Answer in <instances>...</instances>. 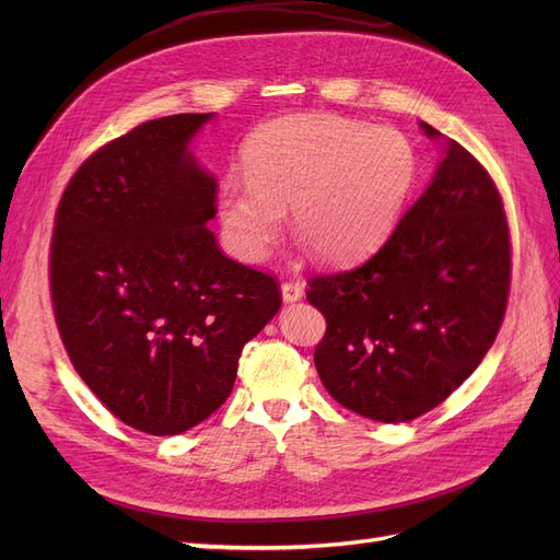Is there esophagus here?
<instances>
[{"mask_svg":"<svg viewBox=\"0 0 560 560\" xmlns=\"http://www.w3.org/2000/svg\"><path fill=\"white\" fill-rule=\"evenodd\" d=\"M280 292H282L284 303H296L303 296V287L299 282H284Z\"/></svg>","mask_w":560,"mask_h":560,"instance_id":"obj_1","label":"esophagus"}]
</instances>
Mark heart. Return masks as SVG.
Returning a JSON list of instances; mask_svg holds the SVG:
<instances>
[{"instance_id": "b5f03b06", "label": "heart", "mask_w": 560, "mask_h": 560, "mask_svg": "<svg viewBox=\"0 0 560 560\" xmlns=\"http://www.w3.org/2000/svg\"><path fill=\"white\" fill-rule=\"evenodd\" d=\"M245 182L217 191V219L233 257L257 264L280 235L284 210L319 261L348 264L395 231L420 156L397 128L338 114H294L261 126L243 149Z\"/></svg>"}]
</instances>
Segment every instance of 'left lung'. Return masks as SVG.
Here are the masks:
<instances>
[{"instance_id":"obj_1","label":"left lung","mask_w":560,"mask_h":560,"mask_svg":"<svg viewBox=\"0 0 560 560\" xmlns=\"http://www.w3.org/2000/svg\"><path fill=\"white\" fill-rule=\"evenodd\" d=\"M442 161L387 243L362 266L317 276L327 319L315 369L346 409L406 422L442 404L500 331L512 252L493 179L455 140L420 124Z\"/></svg>"}]
</instances>
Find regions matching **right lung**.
Wrapping results in <instances>:
<instances>
[{"label":"right lung","instance_id":"add662e5","mask_svg":"<svg viewBox=\"0 0 560 560\" xmlns=\"http://www.w3.org/2000/svg\"><path fill=\"white\" fill-rule=\"evenodd\" d=\"M214 114L147 121L83 163L60 198L50 294L95 397L147 434H182L231 395L243 346L280 311L276 280L208 229L217 179L191 142Z\"/></svg>","mask_w":560,"mask_h":560}]
</instances>
